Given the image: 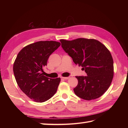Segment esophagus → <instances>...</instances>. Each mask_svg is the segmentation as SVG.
<instances>
[{"mask_svg": "<svg viewBox=\"0 0 128 128\" xmlns=\"http://www.w3.org/2000/svg\"><path fill=\"white\" fill-rule=\"evenodd\" d=\"M69 78H70V77H62V78H63V79H64V80H68V79H69Z\"/></svg>", "mask_w": 128, "mask_h": 128, "instance_id": "1", "label": "esophagus"}]
</instances>
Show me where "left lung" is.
Returning a JSON list of instances; mask_svg holds the SVG:
<instances>
[{"label":"left lung","mask_w":128,"mask_h":128,"mask_svg":"<svg viewBox=\"0 0 128 128\" xmlns=\"http://www.w3.org/2000/svg\"><path fill=\"white\" fill-rule=\"evenodd\" d=\"M62 47L75 64L82 67L86 76H76L78 84L74 91L85 100L98 98L109 88L113 78V60L110 50L98 40L80 38L60 40Z\"/></svg>","instance_id":"1"}]
</instances>
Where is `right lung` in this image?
I'll use <instances>...</instances> for the list:
<instances>
[{
	"instance_id": "1",
	"label": "right lung",
	"mask_w": 128,
	"mask_h": 128,
	"mask_svg": "<svg viewBox=\"0 0 128 128\" xmlns=\"http://www.w3.org/2000/svg\"><path fill=\"white\" fill-rule=\"evenodd\" d=\"M60 44L53 40L32 43L24 47L15 59L13 72L16 82L21 91L36 102L46 101L57 91L60 78H49L42 72L49 56Z\"/></svg>"
}]
</instances>
